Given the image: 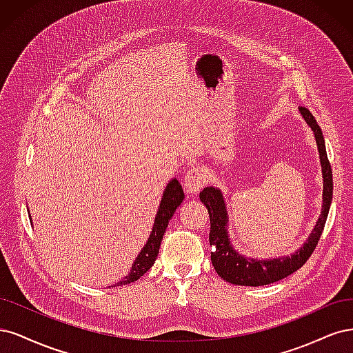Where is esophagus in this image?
<instances>
[{"label":"esophagus","instance_id":"1","mask_svg":"<svg viewBox=\"0 0 353 353\" xmlns=\"http://www.w3.org/2000/svg\"><path fill=\"white\" fill-rule=\"evenodd\" d=\"M205 181H207L205 172H203V170L198 165H192L183 176V188L189 195H195V193H198L203 188Z\"/></svg>","mask_w":353,"mask_h":353}]
</instances>
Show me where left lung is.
I'll list each match as a JSON object with an SVG mask.
<instances>
[{"label":"left lung","instance_id":"obj_1","mask_svg":"<svg viewBox=\"0 0 353 353\" xmlns=\"http://www.w3.org/2000/svg\"><path fill=\"white\" fill-rule=\"evenodd\" d=\"M301 116L306 121V124L312 129L318 152H320V161L323 170V208L321 215L318 219L312 233L296 252L290 256L272 258V259H255L241 255L234 251L230 243L229 232H227V223H229V215H227L225 202L223 193L217 188H205L199 193V199L207 207L210 214L211 229H210V245L212 246L211 261L212 265L217 271V274L232 284L239 286H264L279 281L284 277L293 274L298 271L306 261L310 259L314 252L315 246L320 241L321 233L324 230L325 220L328 215L330 205L333 199V174L332 165L327 158L324 136L321 128L316 124L315 117L311 111L305 107H299Z\"/></svg>","mask_w":353,"mask_h":353}]
</instances>
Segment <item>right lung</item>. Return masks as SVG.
<instances>
[{"label": "right lung", "instance_id": "1", "mask_svg": "<svg viewBox=\"0 0 353 353\" xmlns=\"http://www.w3.org/2000/svg\"><path fill=\"white\" fill-rule=\"evenodd\" d=\"M183 199H185V193H183V189H181V185L179 183L177 179H172V181H170L164 189L161 203L160 207H158L152 232L150 237H148V242L142 248L139 255L133 261L129 274L121 281H119L116 286H123V284L136 281L154 265L158 252H160V245L168 225V221L172 220L177 207L183 202Z\"/></svg>", "mask_w": 353, "mask_h": 353}]
</instances>
